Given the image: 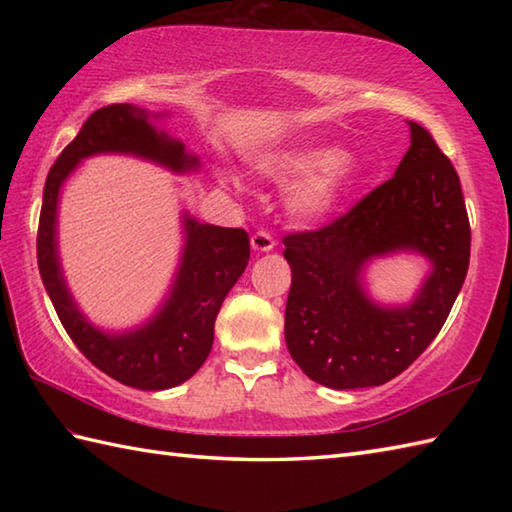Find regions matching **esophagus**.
Wrapping results in <instances>:
<instances>
[{"label":"esophagus","mask_w":512,"mask_h":512,"mask_svg":"<svg viewBox=\"0 0 512 512\" xmlns=\"http://www.w3.org/2000/svg\"><path fill=\"white\" fill-rule=\"evenodd\" d=\"M250 244H253V248L259 250V253H268V250L275 248V237L268 231H257L253 237H250Z\"/></svg>","instance_id":"1"}]
</instances>
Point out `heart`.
I'll use <instances>...</instances> for the list:
<instances>
[{
	"label": "heart",
	"instance_id": "b5f03b06",
	"mask_svg": "<svg viewBox=\"0 0 512 512\" xmlns=\"http://www.w3.org/2000/svg\"><path fill=\"white\" fill-rule=\"evenodd\" d=\"M341 154L332 147H306L277 151L266 162L262 171L281 182L310 180L295 198V209L306 217H319L334 209L341 193L356 178L352 162H339Z\"/></svg>",
	"mask_w": 512,
	"mask_h": 512
}]
</instances>
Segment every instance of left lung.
<instances>
[{"label":"left lung","mask_w":512,"mask_h":512,"mask_svg":"<svg viewBox=\"0 0 512 512\" xmlns=\"http://www.w3.org/2000/svg\"><path fill=\"white\" fill-rule=\"evenodd\" d=\"M411 147L394 178L314 231L284 237L292 268L286 345L314 383L332 389L385 385L436 339L462 290L471 224L458 171L436 140L411 123ZM418 249L434 264L407 309H378L360 270L391 249Z\"/></svg>","instance_id":"8db88e82"}]
</instances>
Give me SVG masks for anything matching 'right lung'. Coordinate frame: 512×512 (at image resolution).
I'll return each mask as SVG.
<instances>
[{"label":"right lung","instance_id":"right-lung-1","mask_svg":"<svg viewBox=\"0 0 512 512\" xmlns=\"http://www.w3.org/2000/svg\"><path fill=\"white\" fill-rule=\"evenodd\" d=\"M105 151L149 158L173 171L198 167V158L189 156L180 140L156 132L149 114L140 107L114 103L96 110L61 151L46 178L37 231L39 273L65 332L94 367L129 387L169 389L189 380L209 356L215 317L228 290L246 270L250 239L244 228L198 224L187 217V246L176 284L162 310L145 328L134 332L103 334L94 330L65 288L54 228L63 180L76 162Z\"/></svg>","mask_w":512,"mask_h":512}]
</instances>
